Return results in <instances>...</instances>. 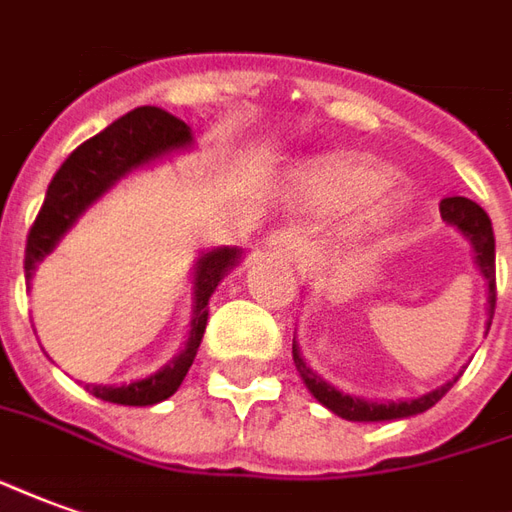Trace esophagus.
Returning a JSON list of instances; mask_svg holds the SVG:
<instances>
[{
  "label": "esophagus",
  "instance_id": "obj_1",
  "mask_svg": "<svg viewBox=\"0 0 512 512\" xmlns=\"http://www.w3.org/2000/svg\"><path fill=\"white\" fill-rule=\"evenodd\" d=\"M266 246L271 255L282 257V260H299V257L307 252L302 235L296 230H291V227H280V230L271 232L266 238Z\"/></svg>",
  "mask_w": 512,
  "mask_h": 512
}]
</instances>
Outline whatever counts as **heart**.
<instances>
[{"label": "heart", "mask_w": 512, "mask_h": 512, "mask_svg": "<svg viewBox=\"0 0 512 512\" xmlns=\"http://www.w3.org/2000/svg\"><path fill=\"white\" fill-rule=\"evenodd\" d=\"M393 169L360 152H327L293 171V194L316 213H349L352 227L374 232L388 227L402 202L388 194Z\"/></svg>", "instance_id": "b5f03b06"}]
</instances>
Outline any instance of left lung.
Segmentation results:
<instances>
[{
    "label": "left lung",
    "mask_w": 512,
    "mask_h": 512,
    "mask_svg": "<svg viewBox=\"0 0 512 512\" xmlns=\"http://www.w3.org/2000/svg\"><path fill=\"white\" fill-rule=\"evenodd\" d=\"M443 221L455 224L457 230L471 238L474 252H477V266H480L482 277L488 280V302H491V318L493 307H496V241H493V227L488 213L482 210L477 202H471L466 196H446L441 202ZM293 363L296 371L302 374V380L310 388V393L316 396L324 407H330L335 416L346 418V421H391V418H407L430 410L435 402H441L443 396L449 393V388L455 385V380L441 385L438 391L427 393L421 399H410V402H388V405H374V402H360L352 396H343L341 391H335L332 385L318 377L313 368L307 366L296 343H293Z\"/></svg>",
    "instance_id": "obj_1"
}]
</instances>
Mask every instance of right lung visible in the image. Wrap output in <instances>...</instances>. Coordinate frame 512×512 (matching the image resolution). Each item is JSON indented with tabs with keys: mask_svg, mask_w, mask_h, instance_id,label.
I'll return each instance as SVG.
<instances>
[{
	"mask_svg": "<svg viewBox=\"0 0 512 512\" xmlns=\"http://www.w3.org/2000/svg\"><path fill=\"white\" fill-rule=\"evenodd\" d=\"M188 144H191V130L185 121L166 113L163 107L146 105L135 107L99 135L77 146L52 177L44 205L32 221L27 249H24L27 280L32 277V268L38 266V260H44L55 249L60 235L69 230L82 210L105 194L113 182L121 180L135 166H144L149 160ZM235 260H238V249H216L199 260L191 338L177 360H171L169 366L152 374L149 380H138L121 388H105V385H85V388L94 393L96 399H105L113 405L146 407L169 399L185 380L188 368L194 363L196 349L202 343L207 324V299L216 291L221 277L227 274V268L235 266Z\"/></svg>",
	"mask_w": 512,
	"mask_h": 512,
	"instance_id": "add662e5",
	"label": "right lung"
}]
</instances>
